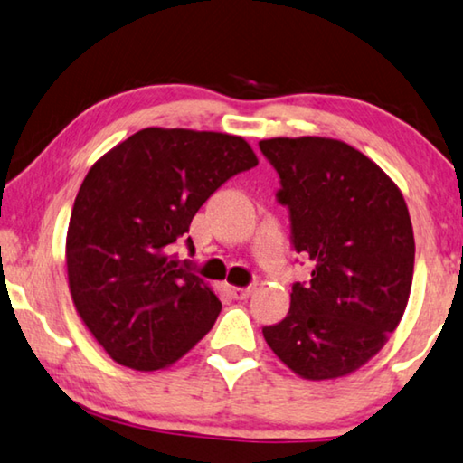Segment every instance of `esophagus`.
<instances>
[{
	"label": "esophagus",
	"instance_id": "1",
	"mask_svg": "<svg viewBox=\"0 0 463 463\" xmlns=\"http://www.w3.org/2000/svg\"><path fill=\"white\" fill-rule=\"evenodd\" d=\"M231 295L237 298V300H245V298H249L253 295V290H255V286H245V288H239V286H231Z\"/></svg>",
	"mask_w": 463,
	"mask_h": 463
}]
</instances>
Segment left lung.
<instances>
[{"label": "left lung", "instance_id": "left-lung-1", "mask_svg": "<svg viewBox=\"0 0 463 463\" xmlns=\"http://www.w3.org/2000/svg\"><path fill=\"white\" fill-rule=\"evenodd\" d=\"M288 208L295 251L311 280L295 282L290 311L263 327L268 346L297 375H350L385 346L406 311L414 232L395 183L352 146L329 137L261 139Z\"/></svg>", "mask_w": 463, "mask_h": 463}]
</instances>
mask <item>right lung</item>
Returning a JSON list of instances; mask_svg holds the SVG:
<instances>
[{
  "label": "right lung",
  "mask_w": 463,
  "mask_h": 463,
  "mask_svg": "<svg viewBox=\"0 0 463 463\" xmlns=\"http://www.w3.org/2000/svg\"><path fill=\"white\" fill-rule=\"evenodd\" d=\"M258 165L243 137L146 128L94 163L73 202L65 261L71 300L115 363L173 364L222 303L173 247L220 185Z\"/></svg>",
  "instance_id": "obj_1"
}]
</instances>
